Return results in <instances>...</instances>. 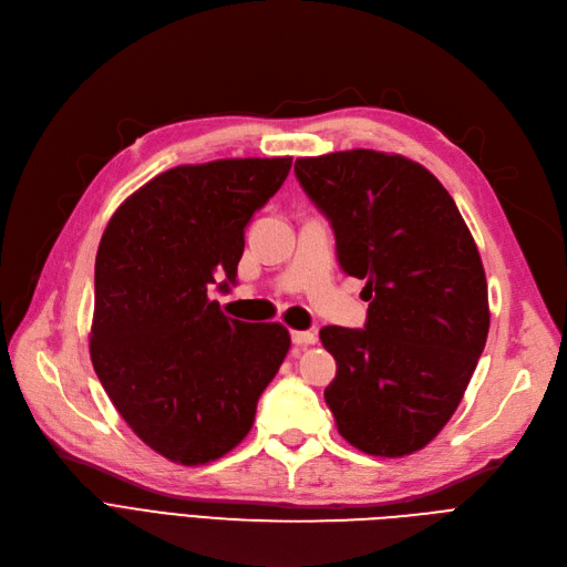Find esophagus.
Instances as JSON below:
<instances>
[{
  "label": "esophagus",
  "mask_w": 567,
  "mask_h": 567,
  "mask_svg": "<svg viewBox=\"0 0 567 567\" xmlns=\"http://www.w3.org/2000/svg\"><path fill=\"white\" fill-rule=\"evenodd\" d=\"M291 342H293L296 347L315 344V342H317V333H312V331H291Z\"/></svg>",
  "instance_id": "34e87169"
}]
</instances>
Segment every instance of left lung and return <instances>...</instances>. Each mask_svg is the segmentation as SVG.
<instances>
[{
  "mask_svg": "<svg viewBox=\"0 0 567 567\" xmlns=\"http://www.w3.org/2000/svg\"><path fill=\"white\" fill-rule=\"evenodd\" d=\"M293 172L370 301L365 329L319 331L338 363L326 404L353 449L411 455L451 421L485 349L481 252L449 190L404 156L351 148L299 158Z\"/></svg>",
  "mask_w": 567,
  "mask_h": 567,
  "instance_id": "obj_1",
  "label": "left lung"
}]
</instances>
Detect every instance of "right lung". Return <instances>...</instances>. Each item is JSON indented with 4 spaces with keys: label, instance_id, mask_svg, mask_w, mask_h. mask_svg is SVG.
I'll use <instances>...</instances> for the list:
<instances>
[{
    "label": "right lung",
    "instance_id": "1",
    "mask_svg": "<svg viewBox=\"0 0 567 567\" xmlns=\"http://www.w3.org/2000/svg\"><path fill=\"white\" fill-rule=\"evenodd\" d=\"M291 158L172 167L110 218L96 252L89 353L114 409L169 462L227 455L289 351L282 323L223 315L206 289L236 285L244 229Z\"/></svg>",
    "mask_w": 567,
    "mask_h": 567
}]
</instances>
